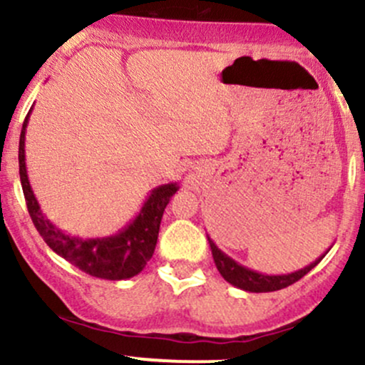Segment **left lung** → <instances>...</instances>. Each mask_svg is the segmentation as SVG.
Returning a JSON list of instances; mask_svg holds the SVG:
<instances>
[{
    "label": "left lung",
    "mask_w": 365,
    "mask_h": 365,
    "mask_svg": "<svg viewBox=\"0 0 365 365\" xmlns=\"http://www.w3.org/2000/svg\"><path fill=\"white\" fill-rule=\"evenodd\" d=\"M207 237H208V243H210L212 257H214L217 271L220 272V276H222L227 282H231L232 286H236V288L245 289V292H250V293H269V292H277V289H282V288H288L289 284H293V282L302 279L307 272L312 271L315 265L324 259L326 253L329 252V250H327L324 255L315 259L312 264H309L307 267L300 269V271H294L289 274H277V276H269V274L252 271V269L237 264L235 259H231V257L226 255L222 250L217 247L214 241L210 240V236Z\"/></svg>",
    "instance_id": "1"
}]
</instances>
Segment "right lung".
Here are the masks:
<instances>
[{
	"mask_svg": "<svg viewBox=\"0 0 365 365\" xmlns=\"http://www.w3.org/2000/svg\"><path fill=\"white\" fill-rule=\"evenodd\" d=\"M32 108L29 110L24 120L22 133L19 143V172L22 182L24 196L27 202V210L32 222L46 245L61 259L71 262L77 269L86 274L101 279L120 281L136 276L145 269L148 260L153 257L157 247L160 220L167 203L179 190L178 182L162 184L153 187L141 210L133 222L122 227L117 235L106 237H91L84 240L79 236H71L56 227L46 215L41 212V207L29 182L26 167V130Z\"/></svg>",
	"mask_w": 365,
	"mask_h": 365,
	"instance_id": "add662e5",
	"label": "right lung"
}]
</instances>
